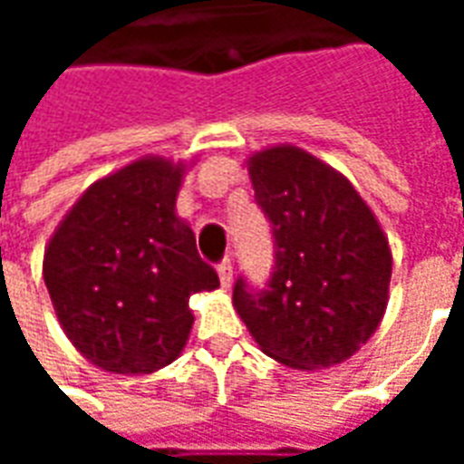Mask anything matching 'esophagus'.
I'll return each instance as SVG.
<instances>
[{
	"mask_svg": "<svg viewBox=\"0 0 464 464\" xmlns=\"http://www.w3.org/2000/svg\"><path fill=\"white\" fill-rule=\"evenodd\" d=\"M218 278H221L223 288H231V283H233V266H231V261H228V258L218 263Z\"/></svg>",
	"mask_w": 464,
	"mask_h": 464,
	"instance_id": "1",
	"label": "esophagus"
}]
</instances>
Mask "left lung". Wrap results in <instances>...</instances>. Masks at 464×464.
I'll return each mask as SVG.
<instances>
[{
  "instance_id": "8db88e82",
  "label": "left lung",
  "mask_w": 464,
  "mask_h": 464,
  "mask_svg": "<svg viewBox=\"0 0 464 464\" xmlns=\"http://www.w3.org/2000/svg\"><path fill=\"white\" fill-rule=\"evenodd\" d=\"M271 223L273 271L263 288L238 276L233 305L266 355L331 368L378 328L392 273L388 238L348 179L295 146L248 163Z\"/></svg>"
}]
</instances>
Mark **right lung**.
Instances as JSON below:
<instances>
[{
	"label": "right lung",
	"instance_id": "1",
	"mask_svg": "<svg viewBox=\"0 0 464 464\" xmlns=\"http://www.w3.org/2000/svg\"><path fill=\"white\" fill-rule=\"evenodd\" d=\"M183 166L141 159L96 181L44 253V283L76 350L99 368L143 375L179 358L193 293L218 288L173 206Z\"/></svg>",
	"mask_w": 464,
	"mask_h": 464
}]
</instances>
